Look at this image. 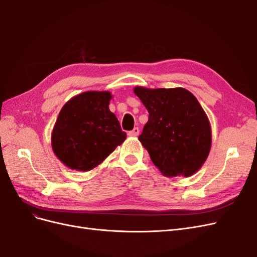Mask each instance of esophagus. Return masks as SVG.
<instances>
[{
  "mask_svg": "<svg viewBox=\"0 0 257 257\" xmlns=\"http://www.w3.org/2000/svg\"><path fill=\"white\" fill-rule=\"evenodd\" d=\"M139 135V128L138 127H134L133 131L128 132V136L131 137H137Z\"/></svg>",
  "mask_w": 257,
  "mask_h": 257,
  "instance_id": "esophagus-1",
  "label": "esophagus"
}]
</instances>
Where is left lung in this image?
<instances>
[{"instance_id":"8db88e82","label":"left lung","mask_w":257,"mask_h":257,"mask_svg":"<svg viewBox=\"0 0 257 257\" xmlns=\"http://www.w3.org/2000/svg\"><path fill=\"white\" fill-rule=\"evenodd\" d=\"M149 112L139 142L161 174L191 177L201 168L211 149L208 116L197 98L184 88H134Z\"/></svg>"}]
</instances>
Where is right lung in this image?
Listing matches in <instances>:
<instances>
[{"label": "right lung", "instance_id": "right-lung-1", "mask_svg": "<svg viewBox=\"0 0 257 257\" xmlns=\"http://www.w3.org/2000/svg\"><path fill=\"white\" fill-rule=\"evenodd\" d=\"M109 91H87L62 107L51 132L56 157L69 169L90 172L126 139L109 110Z\"/></svg>", "mask_w": 257, "mask_h": 257}]
</instances>
